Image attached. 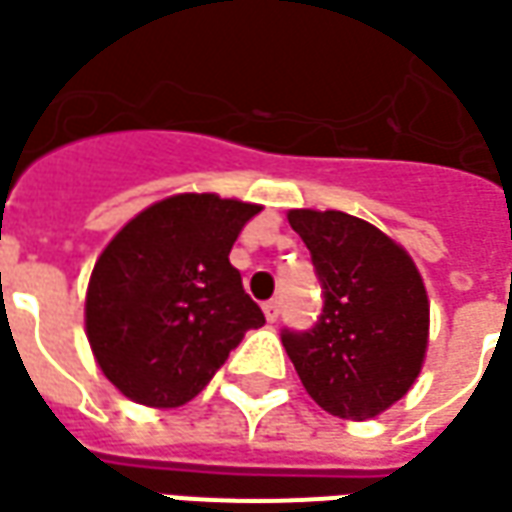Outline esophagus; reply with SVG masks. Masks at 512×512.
I'll use <instances>...</instances> for the list:
<instances>
[{
	"label": "esophagus",
	"mask_w": 512,
	"mask_h": 512,
	"mask_svg": "<svg viewBox=\"0 0 512 512\" xmlns=\"http://www.w3.org/2000/svg\"><path fill=\"white\" fill-rule=\"evenodd\" d=\"M263 314H266L269 322H277V319H280V300L266 302V305H263Z\"/></svg>",
	"instance_id": "34e87169"
}]
</instances>
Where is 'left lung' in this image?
I'll use <instances>...</instances> for the list:
<instances>
[{"label": "left lung", "instance_id": "obj_1", "mask_svg": "<svg viewBox=\"0 0 512 512\" xmlns=\"http://www.w3.org/2000/svg\"><path fill=\"white\" fill-rule=\"evenodd\" d=\"M322 285L314 328H283L302 387L325 412L367 420L415 384L429 342V300L412 257L347 212L291 210Z\"/></svg>", "mask_w": 512, "mask_h": 512}]
</instances>
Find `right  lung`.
<instances>
[{
	"label": "right lung",
	"instance_id": "1",
	"mask_svg": "<svg viewBox=\"0 0 512 512\" xmlns=\"http://www.w3.org/2000/svg\"><path fill=\"white\" fill-rule=\"evenodd\" d=\"M260 207L212 193L159 201L100 255L86 291V336L114 387L145 406H182L266 316L229 263Z\"/></svg>",
	"mask_w": 512,
	"mask_h": 512
}]
</instances>
